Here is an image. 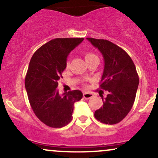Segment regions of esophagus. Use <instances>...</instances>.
<instances>
[{
    "label": "esophagus",
    "instance_id": "obj_1",
    "mask_svg": "<svg viewBox=\"0 0 158 158\" xmlns=\"http://www.w3.org/2000/svg\"><path fill=\"white\" fill-rule=\"evenodd\" d=\"M93 97L94 94L91 93H88V92H84V93H83V97L86 99H90V98H92Z\"/></svg>",
    "mask_w": 158,
    "mask_h": 158
}]
</instances>
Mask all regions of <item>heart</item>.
I'll use <instances>...</instances> for the list:
<instances>
[{"instance_id": "b5f03b06", "label": "heart", "mask_w": 158, "mask_h": 158, "mask_svg": "<svg viewBox=\"0 0 158 158\" xmlns=\"http://www.w3.org/2000/svg\"><path fill=\"white\" fill-rule=\"evenodd\" d=\"M84 56H85V61H88L90 59H93V58L97 57V56L94 55V54L92 53V52H85L84 54Z\"/></svg>"}]
</instances>
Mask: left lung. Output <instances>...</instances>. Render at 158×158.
<instances>
[{"instance_id":"left-lung-1","label":"left lung","mask_w":158,"mask_h":158,"mask_svg":"<svg viewBox=\"0 0 158 158\" xmlns=\"http://www.w3.org/2000/svg\"><path fill=\"white\" fill-rule=\"evenodd\" d=\"M104 58V71L99 86L108 90L103 106L94 113L97 120L114 125L122 121L131 109L139 85L136 67L128 54L108 40L87 38Z\"/></svg>"}]
</instances>
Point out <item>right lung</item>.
<instances>
[{"label":"right lung","mask_w":158,"mask_h":158,"mask_svg":"<svg viewBox=\"0 0 158 158\" xmlns=\"http://www.w3.org/2000/svg\"><path fill=\"white\" fill-rule=\"evenodd\" d=\"M83 40L52 39L38 49L30 61L25 77L29 102L36 117L49 127L67 126L73 118L74 103L82 98L79 90L60 95L57 87L66 68L68 54Z\"/></svg>","instance_id":"add662e5"}]
</instances>
